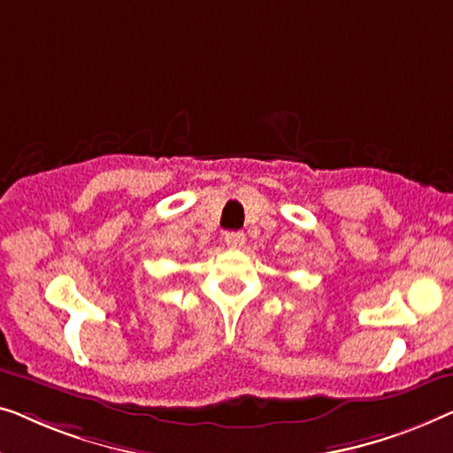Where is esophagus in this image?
<instances>
[{"mask_svg":"<svg viewBox=\"0 0 453 453\" xmlns=\"http://www.w3.org/2000/svg\"><path fill=\"white\" fill-rule=\"evenodd\" d=\"M224 240H226V244H227V248H242L244 246V242H246V235L242 234V232H227L226 235H224Z\"/></svg>","mask_w":453,"mask_h":453,"instance_id":"1","label":"esophagus"}]
</instances>
